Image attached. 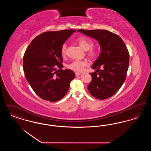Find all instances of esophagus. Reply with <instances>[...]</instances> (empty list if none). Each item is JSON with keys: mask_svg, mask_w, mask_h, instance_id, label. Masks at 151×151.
Masks as SVG:
<instances>
[{"mask_svg": "<svg viewBox=\"0 0 151 151\" xmlns=\"http://www.w3.org/2000/svg\"><path fill=\"white\" fill-rule=\"evenodd\" d=\"M81 74V73H80V72H76L75 73V75H76V76H78L79 75H80Z\"/></svg>", "mask_w": 151, "mask_h": 151, "instance_id": "obj_1", "label": "esophagus"}]
</instances>
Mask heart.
I'll return each instance as SVG.
<instances>
[{"label": "heart", "mask_w": 151, "mask_h": 151, "mask_svg": "<svg viewBox=\"0 0 151 151\" xmlns=\"http://www.w3.org/2000/svg\"><path fill=\"white\" fill-rule=\"evenodd\" d=\"M77 42L79 46L84 50H88V55L92 58L97 57L99 54V50L95 48L92 47L93 46V41L89 38L86 36H81L77 38ZM61 55L65 57L67 54V45L65 43L62 45L60 49ZM88 63L85 60H73L70 64L68 65V68L72 71L76 72H83Z\"/></svg>", "instance_id": "heart-1"}]
</instances>
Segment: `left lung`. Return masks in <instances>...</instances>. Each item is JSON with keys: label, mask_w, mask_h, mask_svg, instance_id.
<instances>
[{"label": "left lung", "mask_w": 151, "mask_h": 151, "mask_svg": "<svg viewBox=\"0 0 151 151\" xmlns=\"http://www.w3.org/2000/svg\"><path fill=\"white\" fill-rule=\"evenodd\" d=\"M78 32L96 39L101 52L91 67L92 80L88 86L96 99L105 100L115 94L123 84L129 65V52L119 36L103 29H79Z\"/></svg>", "instance_id": "8db88e82"}]
</instances>
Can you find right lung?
<instances>
[{"mask_svg": "<svg viewBox=\"0 0 151 151\" xmlns=\"http://www.w3.org/2000/svg\"><path fill=\"white\" fill-rule=\"evenodd\" d=\"M75 32L70 29L42 33L32 40L24 53L25 78L37 95L45 100H61L75 77L72 70L62 69L60 52L62 45Z\"/></svg>", "mask_w": 151, "mask_h": 151, "instance_id": "1", "label": "right lung"}]
</instances>
